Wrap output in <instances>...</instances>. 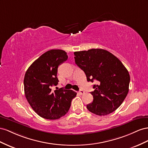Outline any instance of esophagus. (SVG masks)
<instances>
[{"instance_id":"obj_1","label":"esophagus","mask_w":148,"mask_h":148,"mask_svg":"<svg viewBox=\"0 0 148 148\" xmlns=\"http://www.w3.org/2000/svg\"><path fill=\"white\" fill-rule=\"evenodd\" d=\"M79 94H81V95H82V94H84V93H85V92H84L83 90H80V91L79 92Z\"/></svg>"}]
</instances>
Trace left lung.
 Instances as JSON below:
<instances>
[{
    "label": "left lung",
    "mask_w": 148,
    "mask_h": 148,
    "mask_svg": "<svg viewBox=\"0 0 148 148\" xmlns=\"http://www.w3.org/2000/svg\"><path fill=\"white\" fill-rule=\"evenodd\" d=\"M75 62L85 73L88 82H97L91 92L92 103L88 111L103 116L112 113L123 103L129 91L128 70L113 54L102 49L74 52Z\"/></svg>",
    "instance_id": "8db88e82"
}]
</instances>
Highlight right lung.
Instances as JSON below:
<instances>
[{"mask_svg": "<svg viewBox=\"0 0 148 148\" xmlns=\"http://www.w3.org/2000/svg\"><path fill=\"white\" fill-rule=\"evenodd\" d=\"M67 53L61 49L48 51L28 67L24 77V91L29 104L38 115L48 120H56L69 111L72 100L77 93L57 86L58 66L67 60Z\"/></svg>", "mask_w": 148, "mask_h": 148, "instance_id": "obj_1", "label": "right lung"}]
</instances>
